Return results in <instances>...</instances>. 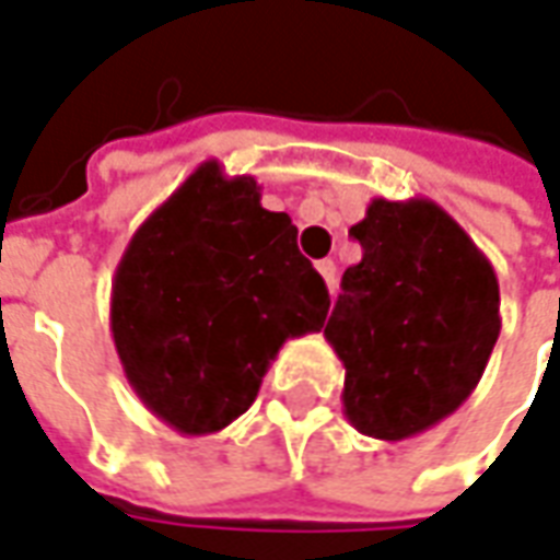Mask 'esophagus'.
<instances>
[{"label": "esophagus", "instance_id": "1", "mask_svg": "<svg viewBox=\"0 0 560 560\" xmlns=\"http://www.w3.org/2000/svg\"><path fill=\"white\" fill-rule=\"evenodd\" d=\"M317 271L324 277V283L329 292H336V261L332 258H324V261H317Z\"/></svg>", "mask_w": 560, "mask_h": 560}]
</instances>
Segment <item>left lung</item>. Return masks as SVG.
Here are the masks:
<instances>
[{"mask_svg":"<svg viewBox=\"0 0 560 560\" xmlns=\"http://www.w3.org/2000/svg\"><path fill=\"white\" fill-rule=\"evenodd\" d=\"M363 258L341 277L324 336L345 366L348 422L404 441L478 388L502 329L493 265L434 200H373L351 228Z\"/></svg>","mask_w":560,"mask_h":560,"instance_id":"8db88e82","label":"left lung"}]
</instances>
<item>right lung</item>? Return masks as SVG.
I'll use <instances>...</instances> for the list:
<instances>
[{
	"label": "right lung",
	"mask_w": 560,
	"mask_h": 560,
	"mask_svg": "<svg viewBox=\"0 0 560 560\" xmlns=\"http://www.w3.org/2000/svg\"><path fill=\"white\" fill-rule=\"evenodd\" d=\"M287 212L261 206L253 175L219 160L135 231L110 289V332L131 392L187 438L253 407L287 339L320 332L329 292L295 246Z\"/></svg>",
	"instance_id": "1"
}]
</instances>
